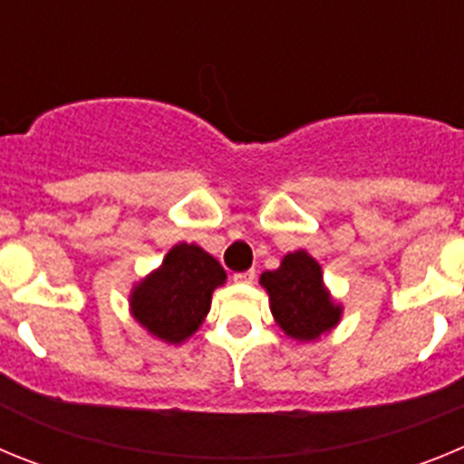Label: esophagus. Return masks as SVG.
Segmentation results:
<instances>
[{
	"label": "esophagus",
	"instance_id": "obj_1",
	"mask_svg": "<svg viewBox=\"0 0 464 464\" xmlns=\"http://www.w3.org/2000/svg\"><path fill=\"white\" fill-rule=\"evenodd\" d=\"M232 278H235V283H253L256 281V269H248V272H237Z\"/></svg>",
	"mask_w": 464,
	"mask_h": 464
}]
</instances>
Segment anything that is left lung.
<instances>
[{
    "mask_svg": "<svg viewBox=\"0 0 464 464\" xmlns=\"http://www.w3.org/2000/svg\"><path fill=\"white\" fill-rule=\"evenodd\" d=\"M260 283L269 293L274 318L288 337L311 342L337 325L342 309L330 302L321 265L309 253H288L281 267L262 274Z\"/></svg>",
    "mask_w": 464,
    "mask_h": 464,
    "instance_id": "1",
    "label": "left lung"
}]
</instances>
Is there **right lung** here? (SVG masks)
<instances>
[{
  "label": "right lung",
  "mask_w": 464,
  "mask_h": 464,
  "mask_svg": "<svg viewBox=\"0 0 464 464\" xmlns=\"http://www.w3.org/2000/svg\"><path fill=\"white\" fill-rule=\"evenodd\" d=\"M225 281V269L195 244H179L162 267L132 293L134 318L150 334L181 343L202 325L211 293Z\"/></svg>",
  "instance_id": "right-lung-1"
}]
</instances>
